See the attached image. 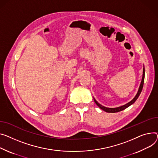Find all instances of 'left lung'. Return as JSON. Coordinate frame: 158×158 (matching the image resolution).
<instances>
[{
  "label": "left lung",
  "instance_id": "1",
  "mask_svg": "<svg viewBox=\"0 0 158 158\" xmlns=\"http://www.w3.org/2000/svg\"><path fill=\"white\" fill-rule=\"evenodd\" d=\"M144 77H145V68H144V66H143L142 78V81H141V82H140V85L139 90H138V91H137V93H136L135 97L130 102H129L127 103H126L125 105H123V106H120V107H115V108H109V107H104V106H102L101 104H100L95 99H94V98H93V100H94V102L96 103V104L97 105V106H98L101 109H102L103 110L106 111V112H107L115 113V112H120V111H121V110H124L125 109H127V107H130V106H131V105H132L133 103H135V102L136 100H137V98H139V95H140L141 92H142V88H143V82H144Z\"/></svg>",
  "mask_w": 158,
  "mask_h": 158
}]
</instances>
